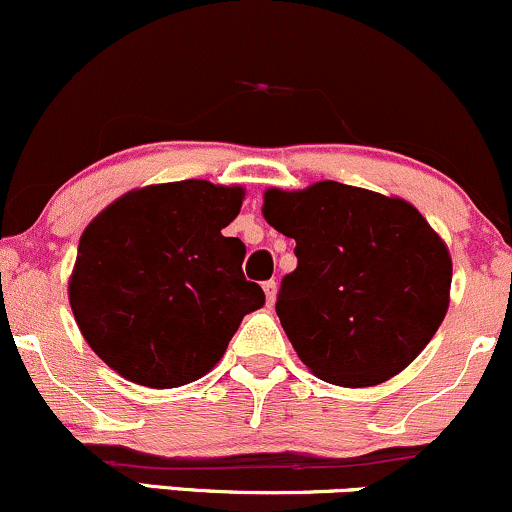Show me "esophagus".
I'll list each match as a JSON object with an SVG mask.
<instances>
[{
  "mask_svg": "<svg viewBox=\"0 0 512 512\" xmlns=\"http://www.w3.org/2000/svg\"><path fill=\"white\" fill-rule=\"evenodd\" d=\"M263 292H266L268 304H273L275 295H278V283H275V280H266V283H263Z\"/></svg>",
  "mask_w": 512,
  "mask_h": 512,
  "instance_id": "34e87169",
  "label": "esophagus"
}]
</instances>
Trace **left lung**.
I'll return each instance as SVG.
<instances>
[{"label":"left lung","mask_w":512,"mask_h":512,"mask_svg":"<svg viewBox=\"0 0 512 512\" xmlns=\"http://www.w3.org/2000/svg\"><path fill=\"white\" fill-rule=\"evenodd\" d=\"M263 200L268 225L295 239L275 312L302 363L341 387L399 375L445 319V241L406 200L338 181Z\"/></svg>","instance_id":"left-lung-1"}]
</instances>
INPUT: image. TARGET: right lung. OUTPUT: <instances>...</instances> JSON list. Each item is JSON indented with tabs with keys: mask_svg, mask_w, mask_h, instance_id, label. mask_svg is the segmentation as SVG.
Here are the masks:
<instances>
[{
	"mask_svg": "<svg viewBox=\"0 0 512 512\" xmlns=\"http://www.w3.org/2000/svg\"><path fill=\"white\" fill-rule=\"evenodd\" d=\"M244 191L176 181L132 191L84 229L70 304L86 343L125 380L181 387L222 358L266 295L225 229Z\"/></svg>",
	"mask_w": 512,
	"mask_h": 512,
	"instance_id": "1",
	"label": "right lung"
}]
</instances>
